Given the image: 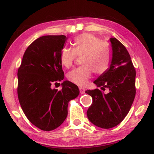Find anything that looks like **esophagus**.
<instances>
[{
	"label": "esophagus",
	"instance_id": "1",
	"mask_svg": "<svg viewBox=\"0 0 154 154\" xmlns=\"http://www.w3.org/2000/svg\"><path fill=\"white\" fill-rule=\"evenodd\" d=\"M79 90H80V92H81V94H84V93H85V88H84L80 87L79 88Z\"/></svg>",
	"mask_w": 154,
	"mask_h": 154
}]
</instances>
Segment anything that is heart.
Listing matches in <instances>:
<instances>
[{
	"instance_id": "heart-1",
	"label": "heart",
	"mask_w": 154,
	"mask_h": 154,
	"mask_svg": "<svg viewBox=\"0 0 154 154\" xmlns=\"http://www.w3.org/2000/svg\"><path fill=\"white\" fill-rule=\"evenodd\" d=\"M73 48L65 47L61 50L60 62L69 68L75 62L77 56H83V66L69 71L67 77L73 83L79 86L87 84L92 71L97 75L104 74L110 68L113 51L107 42L91 33H83L73 39Z\"/></svg>"
}]
</instances>
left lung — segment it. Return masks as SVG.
<instances>
[{"mask_svg":"<svg viewBox=\"0 0 154 154\" xmlns=\"http://www.w3.org/2000/svg\"><path fill=\"white\" fill-rule=\"evenodd\" d=\"M113 59L108 71L94 83L100 89L86 90L92 103L87 111L88 119L97 127L109 129L121 123L129 112L136 94V71L129 52L116 38H111Z\"/></svg>","mask_w":154,"mask_h":154,"instance_id":"left-lung-1","label":"left lung"}]
</instances>
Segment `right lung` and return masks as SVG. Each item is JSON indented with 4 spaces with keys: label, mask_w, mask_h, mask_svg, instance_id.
Returning a JSON list of instances; mask_svg holds the SVG:
<instances>
[{
    "label": "right lung",
    "mask_w": 154,
    "mask_h": 154,
    "mask_svg": "<svg viewBox=\"0 0 154 154\" xmlns=\"http://www.w3.org/2000/svg\"><path fill=\"white\" fill-rule=\"evenodd\" d=\"M66 40L64 35L35 40L26 48L18 69L21 107L29 121L44 131L62 125L68 114L69 102L80 92L78 86L68 81L62 83V90L51 88L64 78L60 57Z\"/></svg>",
    "instance_id": "add662e5"
}]
</instances>
